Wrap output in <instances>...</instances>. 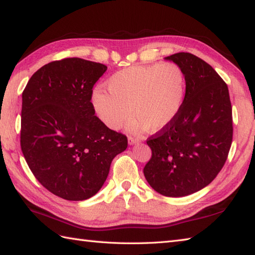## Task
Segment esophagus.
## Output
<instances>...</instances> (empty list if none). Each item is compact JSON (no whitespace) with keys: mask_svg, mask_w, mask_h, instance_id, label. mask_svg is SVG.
<instances>
[{"mask_svg":"<svg viewBox=\"0 0 255 255\" xmlns=\"http://www.w3.org/2000/svg\"><path fill=\"white\" fill-rule=\"evenodd\" d=\"M139 142V139L137 138H132V137H128V143L132 145V144H136Z\"/></svg>","mask_w":255,"mask_h":255,"instance_id":"obj_1","label":"esophagus"}]
</instances>
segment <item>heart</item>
<instances>
[{
  "mask_svg": "<svg viewBox=\"0 0 255 255\" xmlns=\"http://www.w3.org/2000/svg\"><path fill=\"white\" fill-rule=\"evenodd\" d=\"M186 74L176 63H153L125 68L107 80V91L97 89L92 95L101 121L119 129L130 116L131 132L150 128L154 132L169 128L180 115L185 100ZM132 108L130 109V107Z\"/></svg>",
  "mask_w": 255,
  "mask_h": 255,
  "instance_id": "b5f03b06",
  "label": "heart"
}]
</instances>
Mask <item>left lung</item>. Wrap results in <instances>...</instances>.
Returning a JSON list of instances; mask_svg holds the SVG:
<instances>
[{"instance_id":"left-lung-1","label":"left lung","mask_w":255,"mask_h":255,"mask_svg":"<svg viewBox=\"0 0 255 255\" xmlns=\"http://www.w3.org/2000/svg\"><path fill=\"white\" fill-rule=\"evenodd\" d=\"M164 59L185 72V100L175 122L147 140L152 156L143 174L155 192L183 197L207 186L223 169L232 142V108L228 86L207 62L188 52Z\"/></svg>"}]
</instances>
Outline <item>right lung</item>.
<instances>
[{
	"label": "right lung",
	"mask_w": 255,
	"mask_h": 255,
	"mask_svg": "<svg viewBox=\"0 0 255 255\" xmlns=\"http://www.w3.org/2000/svg\"><path fill=\"white\" fill-rule=\"evenodd\" d=\"M106 70L80 58L52 61L32 74L21 95L24 158L38 182L63 199L94 196L128 145L95 116L91 102Z\"/></svg>",
	"instance_id": "add662e5"
}]
</instances>
